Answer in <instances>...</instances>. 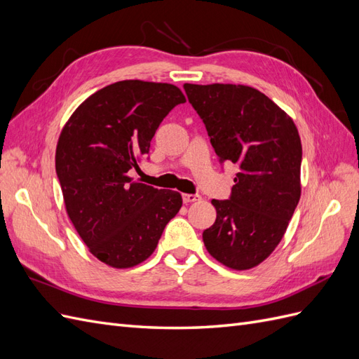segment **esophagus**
Segmentation results:
<instances>
[{
	"mask_svg": "<svg viewBox=\"0 0 359 359\" xmlns=\"http://www.w3.org/2000/svg\"><path fill=\"white\" fill-rule=\"evenodd\" d=\"M201 194H189V193H184L182 194V201L184 203H191V202H198L201 201Z\"/></svg>",
	"mask_w": 359,
	"mask_h": 359,
	"instance_id": "1",
	"label": "esophagus"
}]
</instances>
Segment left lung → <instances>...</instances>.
<instances>
[{
    "mask_svg": "<svg viewBox=\"0 0 359 359\" xmlns=\"http://www.w3.org/2000/svg\"><path fill=\"white\" fill-rule=\"evenodd\" d=\"M220 161L238 165L231 199L211 203L208 253L227 268H255L274 252L301 198L302 147L293 119L256 88L184 83Z\"/></svg>",
    "mask_w": 359,
    "mask_h": 359,
    "instance_id": "obj_1",
    "label": "left lung"
}]
</instances>
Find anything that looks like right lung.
<instances>
[{"label":"right lung","mask_w":359,"mask_h":359,"mask_svg":"<svg viewBox=\"0 0 359 359\" xmlns=\"http://www.w3.org/2000/svg\"><path fill=\"white\" fill-rule=\"evenodd\" d=\"M186 102L172 83L119 81L90 95L62 127L55 169L76 232L100 262L142 264L182 206L178 191L128 177L173 107Z\"/></svg>","instance_id":"add662e5"}]
</instances>
